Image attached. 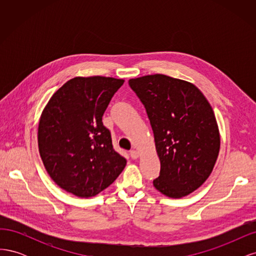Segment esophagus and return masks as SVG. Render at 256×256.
<instances>
[{
  "label": "esophagus",
  "mask_w": 256,
  "mask_h": 256,
  "mask_svg": "<svg viewBox=\"0 0 256 256\" xmlns=\"http://www.w3.org/2000/svg\"><path fill=\"white\" fill-rule=\"evenodd\" d=\"M130 156H131V158H132V159H136V158L140 157V152H138L136 150H130Z\"/></svg>",
  "instance_id": "obj_1"
}]
</instances>
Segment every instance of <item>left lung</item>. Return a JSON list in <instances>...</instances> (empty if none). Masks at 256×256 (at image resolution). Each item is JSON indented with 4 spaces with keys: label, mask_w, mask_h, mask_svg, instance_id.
Returning <instances> with one entry per match:
<instances>
[{
    "label": "left lung",
    "mask_w": 256,
    "mask_h": 256,
    "mask_svg": "<svg viewBox=\"0 0 256 256\" xmlns=\"http://www.w3.org/2000/svg\"><path fill=\"white\" fill-rule=\"evenodd\" d=\"M144 104L160 160L154 187L180 198L212 174L220 150V132L212 106L194 84L166 74L130 79Z\"/></svg>",
    "instance_id": "8db88e82"
}]
</instances>
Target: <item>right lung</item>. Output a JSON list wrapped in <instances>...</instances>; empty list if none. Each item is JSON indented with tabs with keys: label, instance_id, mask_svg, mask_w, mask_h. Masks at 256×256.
Instances as JSON below:
<instances>
[{
	"label": "right lung",
	"instance_id": "1",
	"mask_svg": "<svg viewBox=\"0 0 256 256\" xmlns=\"http://www.w3.org/2000/svg\"><path fill=\"white\" fill-rule=\"evenodd\" d=\"M122 79L76 76L46 104L38 122V150L60 188L92 198L109 187L127 161L113 148L102 115Z\"/></svg>",
	"mask_w": 256,
	"mask_h": 256
}]
</instances>
